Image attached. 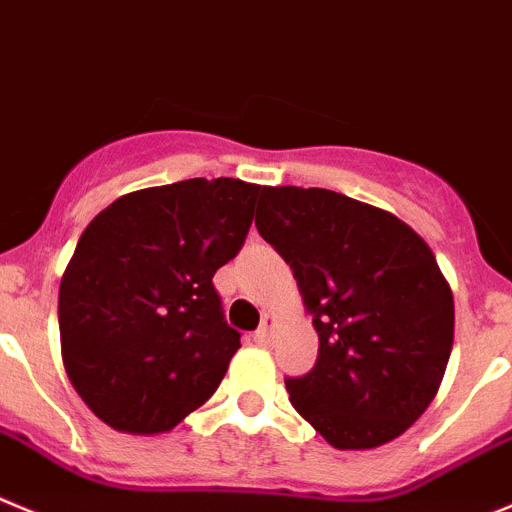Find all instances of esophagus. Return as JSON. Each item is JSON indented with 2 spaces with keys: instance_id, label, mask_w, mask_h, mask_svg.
Returning <instances> with one entry per match:
<instances>
[{
  "instance_id": "obj_1",
  "label": "esophagus",
  "mask_w": 512,
  "mask_h": 512,
  "mask_svg": "<svg viewBox=\"0 0 512 512\" xmlns=\"http://www.w3.org/2000/svg\"><path fill=\"white\" fill-rule=\"evenodd\" d=\"M272 328H275V315L265 313V318H262V326L255 331V341L257 343H270L272 341Z\"/></svg>"
}]
</instances>
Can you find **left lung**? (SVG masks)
Listing matches in <instances>:
<instances>
[{"label": "left lung", "mask_w": 512, "mask_h": 512, "mask_svg": "<svg viewBox=\"0 0 512 512\" xmlns=\"http://www.w3.org/2000/svg\"><path fill=\"white\" fill-rule=\"evenodd\" d=\"M257 232L298 280L318 361L285 379L336 450H371L432 404L450 361L455 300L427 242L391 212L331 189L265 186Z\"/></svg>", "instance_id": "obj_1"}]
</instances>
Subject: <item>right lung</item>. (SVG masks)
Returning a JSON list of instances; mask_svg holds the SVG:
<instances>
[{
	"instance_id": "1",
	"label": "right lung",
	"mask_w": 512,
	"mask_h": 512,
	"mask_svg": "<svg viewBox=\"0 0 512 512\" xmlns=\"http://www.w3.org/2000/svg\"><path fill=\"white\" fill-rule=\"evenodd\" d=\"M265 186L186 179L118 197L62 272V364L90 412L128 434L174 429L217 391L240 333L214 272L245 245Z\"/></svg>"
}]
</instances>
